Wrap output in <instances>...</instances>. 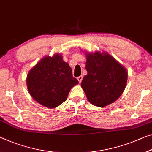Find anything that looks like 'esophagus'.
Listing matches in <instances>:
<instances>
[{
  "instance_id": "obj_1",
  "label": "esophagus",
  "mask_w": 152,
  "mask_h": 152,
  "mask_svg": "<svg viewBox=\"0 0 152 152\" xmlns=\"http://www.w3.org/2000/svg\"><path fill=\"white\" fill-rule=\"evenodd\" d=\"M77 79H78V81H79V83H80L81 82V81H82V79H83V77L82 76H79V77H77Z\"/></svg>"
}]
</instances>
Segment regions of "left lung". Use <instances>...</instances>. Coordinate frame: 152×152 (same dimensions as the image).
Returning a JSON list of instances; mask_svg holds the SVG:
<instances>
[{
	"instance_id": "1",
	"label": "left lung",
	"mask_w": 152,
	"mask_h": 152,
	"mask_svg": "<svg viewBox=\"0 0 152 152\" xmlns=\"http://www.w3.org/2000/svg\"><path fill=\"white\" fill-rule=\"evenodd\" d=\"M81 87L93 105L104 107L115 102L124 90L127 82L126 70L107 53L87 54Z\"/></svg>"
}]
</instances>
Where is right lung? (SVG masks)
<instances>
[{
	"mask_svg": "<svg viewBox=\"0 0 152 152\" xmlns=\"http://www.w3.org/2000/svg\"><path fill=\"white\" fill-rule=\"evenodd\" d=\"M26 83L30 95L37 102L55 108L66 100L70 90L79 81L73 77L68 63L56 54L37 63L28 74Z\"/></svg>",
	"mask_w": 152,
	"mask_h": 152,
	"instance_id": "right-lung-1",
	"label": "right lung"
}]
</instances>
